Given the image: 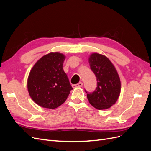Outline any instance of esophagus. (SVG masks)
Listing matches in <instances>:
<instances>
[{"label": "esophagus", "instance_id": "obj_1", "mask_svg": "<svg viewBox=\"0 0 151 151\" xmlns=\"http://www.w3.org/2000/svg\"><path fill=\"white\" fill-rule=\"evenodd\" d=\"M82 86H83V83H81V82H80V83H79L78 84H73L72 85L73 88H77V87H82Z\"/></svg>", "mask_w": 151, "mask_h": 151}]
</instances>
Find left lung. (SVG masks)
<instances>
[{
    "mask_svg": "<svg viewBox=\"0 0 151 151\" xmlns=\"http://www.w3.org/2000/svg\"><path fill=\"white\" fill-rule=\"evenodd\" d=\"M89 63L96 77L97 87L92 93L85 89L88 101L98 109L110 108L120 93L121 83L116 70L106 57L99 53L91 54Z\"/></svg>",
    "mask_w": 151,
    "mask_h": 151,
    "instance_id": "left-lung-1",
    "label": "left lung"
}]
</instances>
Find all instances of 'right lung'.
Returning a JSON list of instances; mask_svg holds the SVG:
<instances>
[{
    "label": "right lung",
    "instance_id": "add662e5",
    "mask_svg": "<svg viewBox=\"0 0 151 151\" xmlns=\"http://www.w3.org/2000/svg\"><path fill=\"white\" fill-rule=\"evenodd\" d=\"M65 56L50 53L41 58L30 71L28 90L33 101L43 108L54 109L65 101L72 89L63 69Z\"/></svg>",
    "mask_w": 151,
    "mask_h": 151
}]
</instances>
